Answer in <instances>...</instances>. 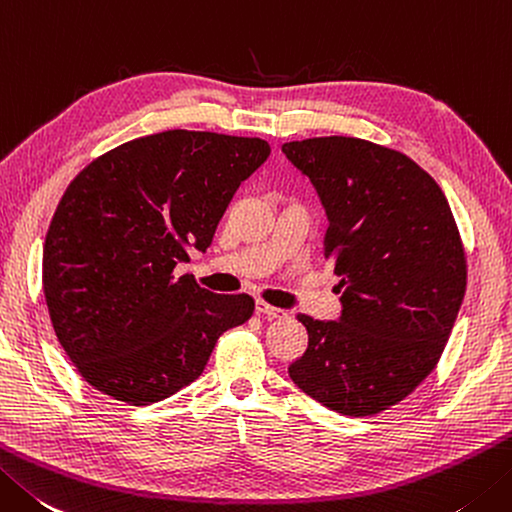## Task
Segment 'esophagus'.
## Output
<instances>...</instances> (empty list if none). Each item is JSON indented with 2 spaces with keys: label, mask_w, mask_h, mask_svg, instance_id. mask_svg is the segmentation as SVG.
Instances as JSON below:
<instances>
[{
  "label": "esophagus",
  "mask_w": 512,
  "mask_h": 512,
  "mask_svg": "<svg viewBox=\"0 0 512 512\" xmlns=\"http://www.w3.org/2000/svg\"><path fill=\"white\" fill-rule=\"evenodd\" d=\"M255 310L259 315H266V317H270V319H282V317H288V313L284 308H277V306H270V304H266V302H257L255 304Z\"/></svg>",
  "instance_id": "esophagus-1"
}]
</instances>
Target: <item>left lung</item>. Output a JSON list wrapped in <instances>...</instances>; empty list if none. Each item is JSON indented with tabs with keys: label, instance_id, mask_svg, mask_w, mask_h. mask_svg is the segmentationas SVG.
Returning a JSON list of instances; mask_svg holds the SVG:
<instances>
[{
	"label": "left lung",
	"instance_id": "8db88e82",
	"mask_svg": "<svg viewBox=\"0 0 512 512\" xmlns=\"http://www.w3.org/2000/svg\"><path fill=\"white\" fill-rule=\"evenodd\" d=\"M326 208L339 322L297 315L306 353L288 375L319 404L377 415L433 373L466 293V253L442 188L399 150L357 137L282 146Z\"/></svg>",
	"mask_w": 512,
	"mask_h": 512
}]
</instances>
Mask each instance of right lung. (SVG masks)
<instances>
[{
  "instance_id": "add662e5",
  "label": "right lung",
  "mask_w": 512,
  "mask_h": 512,
  "mask_svg": "<svg viewBox=\"0 0 512 512\" xmlns=\"http://www.w3.org/2000/svg\"><path fill=\"white\" fill-rule=\"evenodd\" d=\"M270 155L259 137L164 130L93 159L68 184L44 242L50 322L86 382L130 406L204 373L217 339L250 319L248 295L175 277L213 242L230 199Z\"/></svg>"
}]
</instances>
